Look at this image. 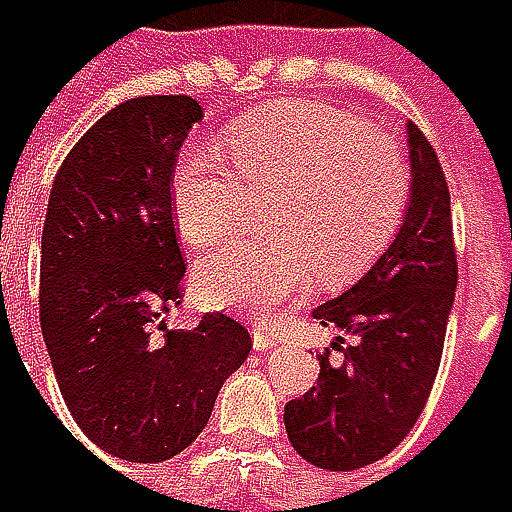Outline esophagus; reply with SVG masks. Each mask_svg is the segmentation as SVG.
<instances>
[{"mask_svg": "<svg viewBox=\"0 0 512 512\" xmlns=\"http://www.w3.org/2000/svg\"><path fill=\"white\" fill-rule=\"evenodd\" d=\"M252 338H255L257 353H269V350H272V347H278V341H281L275 332H266V329H260V326L252 329Z\"/></svg>", "mask_w": 512, "mask_h": 512, "instance_id": "34e87169", "label": "esophagus"}]
</instances>
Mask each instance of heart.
<instances>
[{"label": "heart", "mask_w": 512, "mask_h": 512, "mask_svg": "<svg viewBox=\"0 0 512 512\" xmlns=\"http://www.w3.org/2000/svg\"><path fill=\"white\" fill-rule=\"evenodd\" d=\"M225 159L207 148H186L171 174V213L180 237L213 246L231 234L249 196L275 195L266 210V240H243L204 255L195 290L210 308L266 314L314 272L353 275L394 237L409 171L400 148L364 121L326 103H287L228 130Z\"/></svg>", "instance_id": "obj_1"}]
</instances>
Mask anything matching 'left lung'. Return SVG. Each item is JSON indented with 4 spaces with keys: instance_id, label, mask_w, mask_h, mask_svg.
Here are the masks:
<instances>
[{
    "instance_id": "8db88e82",
    "label": "left lung",
    "mask_w": 512,
    "mask_h": 512,
    "mask_svg": "<svg viewBox=\"0 0 512 512\" xmlns=\"http://www.w3.org/2000/svg\"><path fill=\"white\" fill-rule=\"evenodd\" d=\"M406 145L412 180L397 237L353 287L311 311L353 344L341 364L326 350L317 385L284 406L293 451L317 468L353 471L388 457L415 427L439 373L457 290L451 192L415 124H406Z\"/></svg>"
}]
</instances>
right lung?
Returning <instances> with one entry per match:
<instances>
[{
    "instance_id": "add662e5",
    "label": "right lung",
    "mask_w": 512,
    "mask_h": 512,
    "mask_svg": "<svg viewBox=\"0 0 512 512\" xmlns=\"http://www.w3.org/2000/svg\"><path fill=\"white\" fill-rule=\"evenodd\" d=\"M204 118L186 94L109 109L61 162L41 237V329L79 430L127 462H165L207 427L249 358L237 320L168 329L186 263L171 213L177 154Z\"/></svg>"
}]
</instances>
